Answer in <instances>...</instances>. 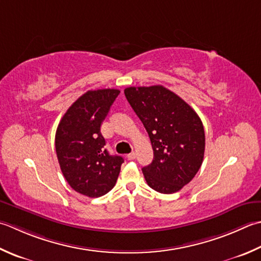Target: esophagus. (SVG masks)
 <instances>
[{"instance_id": "34e87169", "label": "esophagus", "mask_w": 261, "mask_h": 261, "mask_svg": "<svg viewBox=\"0 0 261 261\" xmlns=\"http://www.w3.org/2000/svg\"><path fill=\"white\" fill-rule=\"evenodd\" d=\"M126 157H127V160H129V161H132V160H135V158L137 157V154H136L135 151H132V152H130V154L127 155Z\"/></svg>"}]
</instances>
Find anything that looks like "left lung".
<instances>
[{"label": "left lung", "instance_id": "1", "mask_svg": "<svg viewBox=\"0 0 261 261\" xmlns=\"http://www.w3.org/2000/svg\"><path fill=\"white\" fill-rule=\"evenodd\" d=\"M124 95L154 150L151 164L142 168L147 185L165 195L180 191L203 161L205 130L200 117L181 97L160 85L129 87Z\"/></svg>", "mask_w": 261, "mask_h": 261}]
</instances>
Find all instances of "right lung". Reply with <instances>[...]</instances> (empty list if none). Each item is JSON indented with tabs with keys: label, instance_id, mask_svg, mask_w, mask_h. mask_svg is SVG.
Here are the masks:
<instances>
[{
	"label": "right lung",
	"instance_id": "obj_1",
	"mask_svg": "<svg viewBox=\"0 0 261 261\" xmlns=\"http://www.w3.org/2000/svg\"><path fill=\"white\" fill-rule=\"evenodd\" d=\"M120 94L117 89L89 90L69 107L55 135V149L66 182L81 195L97 198L115 186L123 158L104 146L100 125Z\"/></svg>",
	"mask_w": 261,
	"mask_h": 261
}]
</instances>
